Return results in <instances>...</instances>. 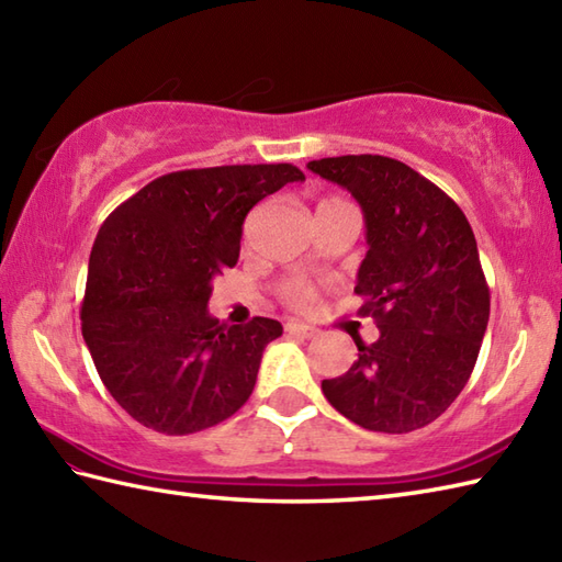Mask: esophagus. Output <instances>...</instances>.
<instances>
[{
    "mask_svg": "<svg viewBox=\"0 0 562 562\" xmlns=\"http://www.w3.org/2000/svg\"><path fill=\"white\" fill-rule=\"evenodd\" d=\"M284 330H288L290 336H296V338H314L316 336V328L306 326V324H296V321H290V324L284 326Z\"/></svg>",
    "mask_w": 562,
    "mask_h": 562,
    "instance_id": "1",
    "label": "esophagus"
}]
</instances>
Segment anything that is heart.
I'll list each match as a JSON object with an SVG mask.
<instances>
[{
	"label": "heart",
	"instance_id": "obj_1",
	"mask_svg": "<svg viewBox=\"0 0 562 562\" xmlns=\"http://www.w3.org/2000/svg\"><path fill=\"white\" fill-rule=\"evenodd\" d=\"M282 296L294 306H308L316 300V288L312 282H306L302 278H294V280L282 284Z\"/></svg>",
	"mask_w": 562,
	"mask_h": 562
}]
</instances>
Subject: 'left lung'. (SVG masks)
<instances>
[{"label":"left lung","instance_id":"8db88e82","mask_svg":"<svg viewBox=\"0 0 562 562\" xmlns=\"http://www.w3.org/2000/svg\"><path fill=\"white\" fill-rule=\"evenodd\" d=\"M360 202L367 256L360 312L379 340L357 342L355 364L324 379L328 403L372 432L420 429L457 401L491 318V290L469 220L445 190L403 161L348 154L306 164Z\"/></svg>","mask_w":562,"mask_h":562}]
</instances>
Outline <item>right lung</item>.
Segmentation results:
<instances>
[{
  "label": "right lung",
  "instance_id": "right-lung-1",
  "mask_svg": "<svg viewBox=\"0 0 562 562\" xmlns=\"http://www.w3.org/2000/svg\"><path fill=\"white\" fill-rule=\"evenodd\" d=\"M304 181L292 164L166 173L103 222L89 258L81 336L117 405L164 435L232 417L256 386L280 321L224 326L212 280L234 268L250 207Z\"/></svg>",
  "mask_w": 562,
  "mask_h": 562
}]
</instances>
